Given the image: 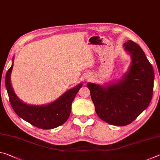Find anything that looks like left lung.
<instances>
[{"label":"left lung","mask_w":160,"mask_h":160,"mask_svg":"<svg viewBox=\"0 0 160 160\" xmlns=\"http://www.w3.org/2000/svg\"><path fill=\"white\" fill-rule=\"evenodd\" d=\"M131 56L128 72L118 82L102 86L88 82L95 112L105 122L123 126L132 122L149 106L153 94L154 70L138 44H123Z\"/></svg>","instance_id":"8db88e82"}]
</instances>
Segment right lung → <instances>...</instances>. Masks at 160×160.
<instances>
[{
    "label": "right lung",
    "instance_id": "1",
    "mask_svg": "<svg viewBox=\"0 0 160 160\" xmlns=\"http://www.w3.org/2000/svg\"><path fill=\"white\" fill-rule=\"evenodd\" d=\"M13 59L12 66L5 75V87L10 104L15 112L27 122L39 128L52 129L63 125L69 117L72 101L78 92L82 88V84L80 83L68 90L58 99L48 104L38 106L25 104L16 95L10 83Z\"/></svg>",
    "mask_w": 160,
    "mask_h": 160
}]
</instances>
